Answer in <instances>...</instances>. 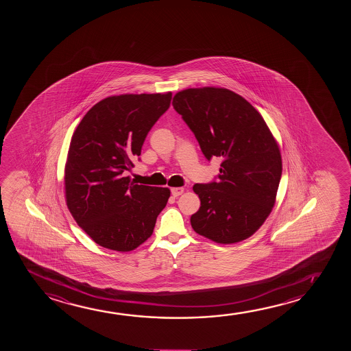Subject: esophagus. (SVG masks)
<instances>
[{
	"mask_svg": "<svg viewBox=\"0 0 351 351\" xmlns=\"http://www.w3.org/2000/svg\"><path fill=\"white\" fill-rule=\"evenodd\" d=\"M183 192H184V189H183L182 187L171 188V194H173V197H178V195H181Z\"/></svg>",
	"mask_w": 351,
	"mask_h": 351,
	"instance_id": "1",
	"label": "esophagus"
}]
</instances>
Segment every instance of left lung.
Masks as SVG:
<instances>
[{"label": "left lung", "mask_w": 351, "mask_h": 351, "mask_svg": "<svg viewBox=\"0 0 351 351\" xmlns=\"http://www.w3.org/2000/svg\"><path fill=\"white\" fill-rule=\"evenodd\" d=\"M173 106L207 160L221 159L217 181L195 183V232L217 243L248 239L272 211L282 176L279 147L254 106L235 92L202 87L178 92Z\"/></svg>", "instance_id": "left-lung-1"}]
</instances>
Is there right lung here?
Here are the masks:
<instances>
[{"label": "right lung", "instance_id": "obj_1", "mask_svg": "<svg viewBox=\"0 0 351 351\" xmlns=\"http://www.w3.org/2000/svg\"><path fill=\"white\" fill-rule=\"evenodd\" d=\"M170 101L171 92L108 97L73 134L64 168L68 210L104 248L130 252L144 243L168 202V188L135 184L125 171Z\"/></svg>", "mask_w": 351, "mask_h": 351}]
</instances>
